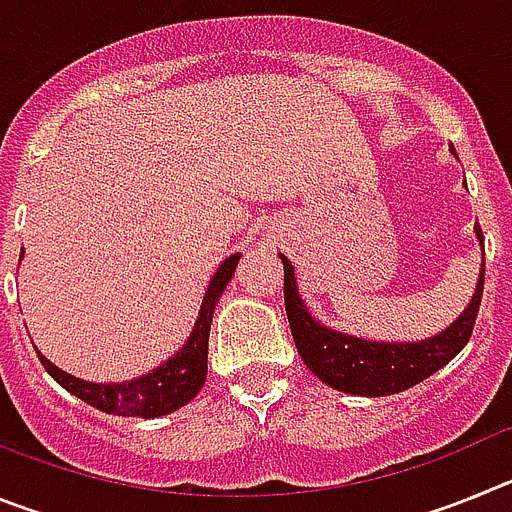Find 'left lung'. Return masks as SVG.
I'll return each mask as SVG.
<instances>
[{
  "instance_id": "1",
  "label": "left lung",
  "mask_w": 512,
  "mask_h": 512,
  "mask_svg": "<svg viewBox=\"0 0 512 512\" xmlns=\"http://www.w3.org/2000/svg\"><path fill=\"white\" fill-rule=\"evenodd\" d=\"M451 153L456 156L454 146ZM474 235L482 248V269L472 300L449 328L423 341H369L323 325L312 318V312L302 302L292 261L279 253L284 264V305H287L289 328L297 354L302 356L307 369L320 382L346 395L384 397L410 390L449 364L472 336L479 302H482V287H485V238L479 225H474Z\"/></svg>"
}]
</instances>
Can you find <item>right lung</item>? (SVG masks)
<instances>
[{
    "mask_svg": "<svg viewBox=\"0 0 512 512\" xmlns=\"http://www.w3.org/2000/svg\"><path fill=\"white\" fill-rule=\"evenodd\" d=\"M238 261H241V253H233L212 274L205 297H202L200 315L194 320L189 338L171 359L156 366L153 372L128 379V382H87V379H79L58 369L38 351L40 364L63 390H69L71 395H76L92 408L102 410V413L122 415V418H161V415L184 408L187 402L197 397L207 379V341H210L212 312H215L217 300L225 292L228 282L233 279Z\"/></svg>",
    "mask_w": 512,
    "mask_h": 512,
    "instance_id": "add662e5",
    "label": "right lung"
}]
</instances>
